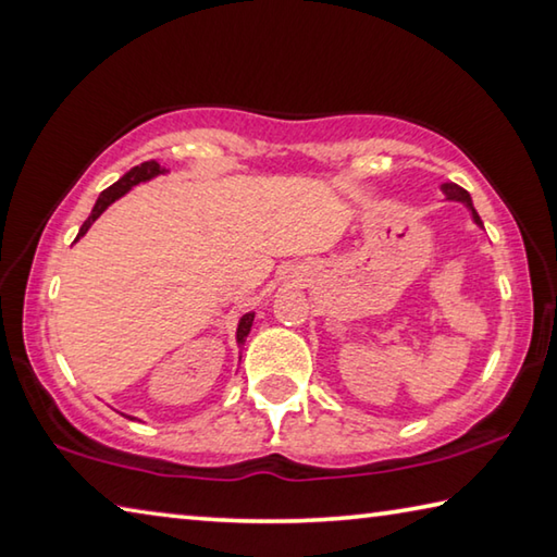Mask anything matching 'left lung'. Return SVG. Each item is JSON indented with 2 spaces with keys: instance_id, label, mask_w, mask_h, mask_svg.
Masks as SVG:
<instances>
[{
  "instance_id": "1",
  "label": "left lung",
  "mask_w": 557,
  "mask_h": 557,
  "mask_svg": "<svg viewBox=\"0 0 557 557\" xmlns=\"http://www.w3.org/2000/svg\"><path fill=\"white\" fill-rule=\"evenodd\" d=\"M441 190L446 193V198H448V200H461V202H466V206L471 208V213H473V220H475V223L483 225V223H481V218H479V213H475V208H473V202H471V196L461 188V185H456V183H444V185H441Z\"/></svg>"
}]
</instances>
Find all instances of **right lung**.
<instances>
[{
	"mask_svg": "<svg viewBox=\"0 0 557 557\" xmlns=\"http://www.w3.org/2000/svg\"><path fill=\"white\" fill-rule=\"evenodd\" d=\"M165 168L161 165V163H156V161H146V163H140V165H136V168H131V171L123 175L121 181H116L113 185H109V188H106L101 196H99V200H96V206H94V210H91V215H88L86 220H84V225H82V231H78V235H76V240L82 235H86V231L88 227H91V223L96 218H99L106 208L111 206L113 200H119L123 193H128L131 188H134L136 183H144V181H148V178H153V175H158V173H163ZM252 320H255V314L252 312H247V314H243V320H240V324H237V342H245V337H247V332H250V326H252Z\"/></svg>",
	"mask_w": 557,
	"mask_h": 557,
	"instance_id": "right-lung-1",
	"label": "right lung"
}]
</instances>
